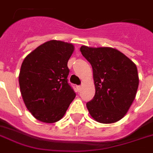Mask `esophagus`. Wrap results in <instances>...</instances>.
Wrapping results in <instances>:
<instances>
[{
  "mask_svg": "<svg viewBox=\"0 0 153 153\" xmlns=\"http://www.w3.org/2000/svg\"><path fill=\"white\" fill-rule=\"evenodd\" d=\"M76 88H77V90H78V91H81V85H77V86H76Z\"/></svg>",
  "mask_w": 153,
  "mask_h": 153,
  "instance_id": "1",
  "label": "esophagus"
}]
</instances>
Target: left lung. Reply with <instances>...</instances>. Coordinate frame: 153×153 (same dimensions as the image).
Here are the masks:
<instances>
[{
    "instance_id": "left-lung-1",
    "label": "left lung",
    "mask_w": 153,
    "mask_h": 153,
    "mask_svg": "<svg viewBox=\"0 0 153 153\" xmlns=\"http://www.w3.org/2000/svg\"><path fill=\"white\" fill-rule=\"evenodd\" d=\"M80 51L94 72L95 95L86 103L90 115L102 123L119 121L127 114L136 95V65L114 48L82 46Z\"/></svg>"
}]
</instances>
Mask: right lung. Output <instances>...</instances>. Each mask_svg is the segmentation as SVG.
Segmentation results:
<instances>
[{"instance_id":"add662e5","label":"right lung","mask_w":153,"mask_h":153,"mask_svg":"<svg viewBox=\"0 0 153 153\" xmlns=\"http://www.w3.org/2000/svg\"><path fill=\"white\" fill-rule=\"evenodd\" d=\"M73 50L71 43L51 40L29 54L22 64L21 94L28 111L39 121H59L75 98L68 82V61Z\"/></svg>"}]
</instances>
